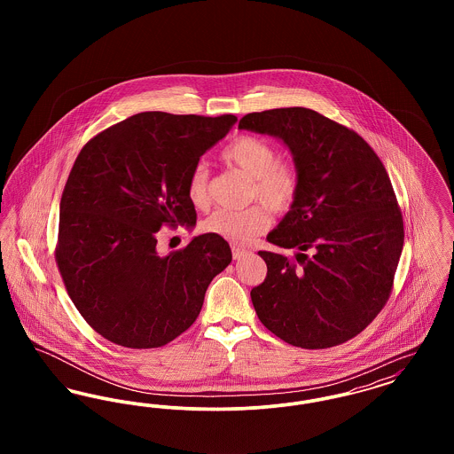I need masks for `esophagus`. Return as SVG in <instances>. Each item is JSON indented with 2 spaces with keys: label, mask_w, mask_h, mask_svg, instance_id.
Listing matches in <instances>:
<instances>
[{
  "label": "esophagus",
  "mask_w": 454,
  "mask_h": 454,
  "mask_svg": "<svg viewBox=\"0 0 454 454\" xmlns=\"http://www.w3.org/2000/svg\"><path fill=\"white\" fill-rule=\"evenodd\" d=\"M231 252H233V259L239 260L241 257H245L247 254H248V250L247 248H241V247H238V245H233L231 247Z\"/></svg>",
  "instance_id": "obj_1"
}]
</instances>
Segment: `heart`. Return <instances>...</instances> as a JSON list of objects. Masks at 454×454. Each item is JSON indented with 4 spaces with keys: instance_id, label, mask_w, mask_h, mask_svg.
I'll return each mask as SVG.
<instances>
[{
    "instance_id": "b5f03b06",
    "label": "heart",
    "mask_w": 454,
    "mask_h": 454,
    "mask_svg": "<svg viewBox=\"0 0 454 454\" xmlns=\"http://www.w3.org/2000/svg\"><path fill=\"white\" fill-rule=\"evenodd\" d=\"M221 160L250 178V199L262 204L243 211H216L202 224L206 233L224 238L237 245H247L270 226L269 209L276 215L287 213L301 189L298 167L278 158V150L263 137L241 134L221 150ZM191 204L202 209L209 204V173L197 163L185 184Z\"/></svg>"
}]
</instances>
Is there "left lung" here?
Returning a JSON list of instances; mask_svg holds the SVG:
<instances>
[{"label": "left lung", "mask_w": 454, "mask_h": 454, "mask_svg": "<svg viewBox=\"0 0 454 454\" xmlns=\"http://www.w3.org/2000/svg\"><path fill=\"white\" fill-rule=\"evenodd\" d=\"M239 129L284 141L300 195L267 239L296 259L259 252L267 278L250 296L260 322L301 348L340 346L388 301L403 217L381 160L352 129L304 107L252 112Z\"/></svg>", "instance_id": "8db88e82"}]
</instances>
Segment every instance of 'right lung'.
<instances>
[{"label": "right lung", "mask_w": 454, "mask_h": 454, "mask_svg": "<svg viewBox=\"0 0 454 454\" xmlns=\"http://www.w3.org/2000/svg\"><path fill=\"white\" fill-rule=\"evenodd\" d=\"M237 117L141 112L93 136L61 197L56 263L76 309L117 346L154 348L184 333L231 262L206 233L160 255L158 231L194 226L185 184Z\"/></svg>", "instance_id": "add662e5"}]
</instances>
